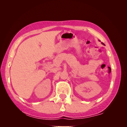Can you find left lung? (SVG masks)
<instances>
[{"mask_svg":"<svg viewBox=\"0 0 127 127\" xmlns=\"http://www.w3.org/2000/svg\"><path fill=\"white\" fill-rule=\"evenodd\" d=\"M99 41H100V40H99ZM101 44H102V45H104V44H103V43H102V42H101Z\"/></svg>","mask_w":127,"mask_h":127,"instance_id":"left-lung-1","label":"left lung"}]
</instances>
